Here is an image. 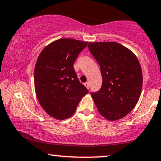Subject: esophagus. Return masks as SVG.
<instances>
[{"instance_id":"obj_1","label":"esophagus","mask_w":161,"mask_h":161,"mask_svg":"<svg viewBox=\"0 0 161 161\" xmlns=\"http://www.w3.org/2000/svg\"><path fill=\"white\" fill-rule=\"evenodd\" d=\"M84 85H85V86L86 87L87 89H89V82L85 83H84Z\"/></svg>"}]
</instances>
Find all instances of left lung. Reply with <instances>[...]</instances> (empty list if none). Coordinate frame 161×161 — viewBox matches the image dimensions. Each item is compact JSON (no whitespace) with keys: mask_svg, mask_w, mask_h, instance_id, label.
<instances>
[{"mask_svg":"<svg viewBox=\"0 0 161 161\" xmlns=\"http://www.w3.org/2000/svg\"><path fill=\"white\" fill-rule=\"evenodd\" d=\"M89 49L98 63L103 81L92 97L100 114L108 120L124 118L141 96L143 75L136 56L116 42L89 43Z\"/></svg>","mask_w":161,"mask_h":161,"instance_id":"8db88e82","label":"left lung"}]
</instances>
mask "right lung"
I'll list each match as a JSON object with an SVG mask.
<instances>
[{
	"label": "right lung",
	"mask_w": 161,
	"mask_h": 161,
	"mask_svg": "<svg viewBox=\"0 0 161 161\" xmlns=\"http://www.w3.org/2000/svg\"><path fill=\"white\" fill-rule=\"evenodd\" d=\"M88 42L62 38L47 46L35 68V92L48 114L64 120L75 112L79 102L89 90L79 81L73 67Z\"/></svg>",
	"instance_id": "1"
}]
</instances>
